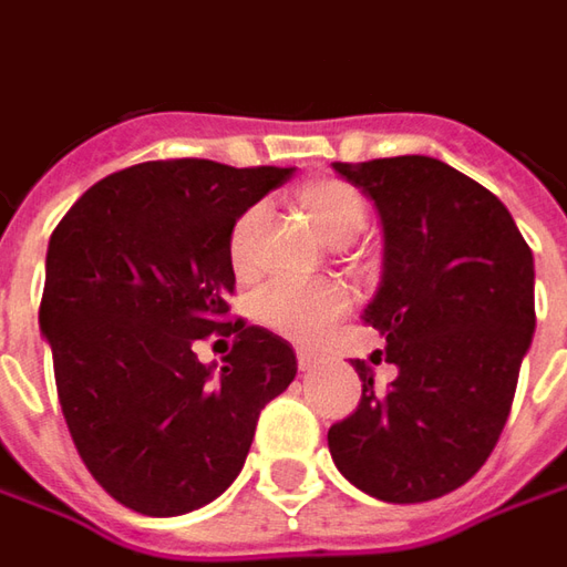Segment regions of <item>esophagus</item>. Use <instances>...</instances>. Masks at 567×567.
I'll return each instance as SVG.
<instances>
[{
	"instance_id": "34e87169",
	"label": "esophagus",
	"mask_w": 567,
	"mask_h": 567,
	"mask_svg": "<svg viewBox=\"0 0 567 567\" xmlns=\"http://www.w3.org/2000/svg\"><path fill=\"white\" fill-rule=\"evenodd\" d=\"M296 361H299V370H315L321 358L311 349H296Z\"/></svg>"
}]
</instances>
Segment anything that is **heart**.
Returning <instances> with one entry per match:
<instances>
[{"mask_svg": "<svg viewBox=\"0 0 567 567\" xmlns=\"http://www.w3.org/2000/svg\"><path fill=\"white\" fill-rule=\"evenodd\" d=\"M296 206L311 228L330 246L351 244L367 225L364 194L342 178H311L296 190ZM261 206H246L228 231V268L237 280L252 275V240L259 231ZM349 306V296L336 284H271L256 296L252 315L275 333L308 342L330 327Z\"/></svg>", "mask_w": 567, "mask_h": 567, "instance_id": "heart-1", "label": "heart"}]
</instances>
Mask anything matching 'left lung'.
Here are the masks:
<instances>
[{
	"mask_svg": "<svg viewBox=\"0 0 567 567\" xmlns=\"http://www.w3.org/2000/svg\"><path fill=\"white\" fill-rule=\"evenodd\" d=\"M377 203L382 287L364 321L398 380L373 385L330 425L336 470L385 503H425L485 466L534 336V256L503 203L432 157L333 163ZM377 364V354H373Z\"/></svg>",
	"mask_w": 567,
	"mask_h": 567,
	"instance_id": "8db88e82",
	"label": "left lung"
}]
</instances>
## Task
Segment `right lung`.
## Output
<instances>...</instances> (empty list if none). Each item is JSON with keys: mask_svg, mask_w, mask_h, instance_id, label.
<instances>
[{"mask_svg": "<svg viewBox=\"0 0 567 567\" xmlns=\"http://www.w3.org/2000/svg\"><path fill=\"white\" fill-rule=\"evenodd\" d=\"M292 169L151 159L101 178L58 221L39 330L85 470L142 515H182L244 470L261 408L296 377L290 342L234 321L228 231ZM233 339L223 367L196 342Z\"/></svg>", "mask_w": 567, "mask_h": 567, "instance_id": "right-lung-1", "label": "right lung"}]
</instances>
